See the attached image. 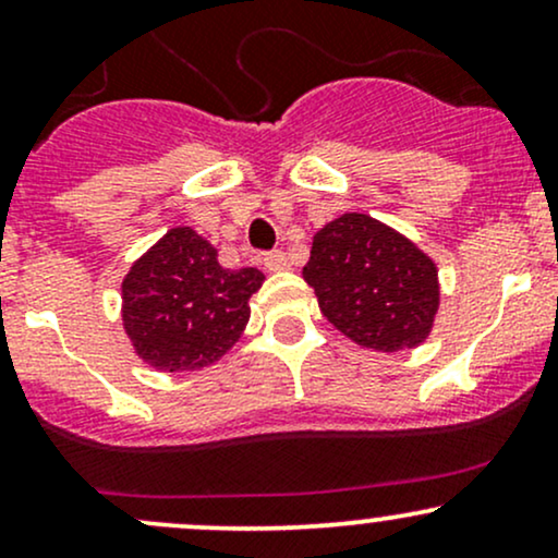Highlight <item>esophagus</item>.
Wrapping results in <instances>:
<instances>
[{"label":"esophagus","mask_w":558,"mask_h":558,"mask_svg":"<svg viewBox=\"0 0 558 558\" xmlns=\"http://www.w3.org/2000/svg\"><path fill=\"white\" fill-rule=\"evenodd\" d=\"M265 267L270 272H283V270H288V267H291V262H288L283 252H270V254H265Z\"/></svg>","instance_id":"1"}]
</instances>
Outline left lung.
<instances>
[{"mask_svg": "<svg viewBox=\"0 0 558 558\" xmlns=\"http://www.w3.org/2000/svg\"><path fill=\"white\" fill-rule=\"evenodd\" d=\"M304 280L345 338L373 351L414 349L438 315V267L417 243L369 215L345 213L319 228Z\"/></svg>", "mask_w": 558, "mask_h": 558, "instance_id": "obj_1", "label": "left lung"}]
</instances>
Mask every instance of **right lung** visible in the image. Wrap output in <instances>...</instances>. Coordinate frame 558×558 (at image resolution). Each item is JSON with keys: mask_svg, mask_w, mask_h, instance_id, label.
<instances>
[{"mask_svg": "<svg viewBox=\"0 0 558 558\" xmlns=\"http://www.w3.org/2000/svg\"><path fill=\"white\" fill-rule=\"evenodd\" d=\"M257 267L226 270L194 228H170L123 280V328L162 373H194L226 356L248 323Z\"/></svg>", "mask_w": 558, "mask_h": 558, "instance_id": "obj_1", "label": "right lung"}]
</instances>
